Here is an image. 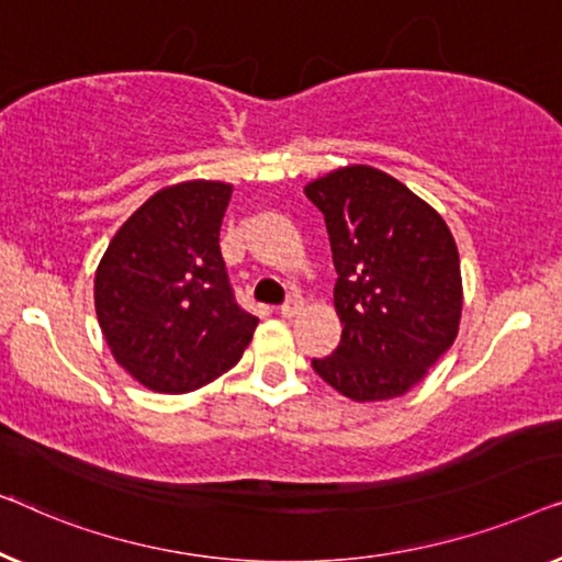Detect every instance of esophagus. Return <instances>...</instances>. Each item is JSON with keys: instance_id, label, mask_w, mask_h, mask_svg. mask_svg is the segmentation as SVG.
Segmentation results:
<instances>
[{"instance_id": "esophagus-1", "label": "esophagus", "mask_w": 562, "mask_h": 562, "mask_svg": "<svg viewBox=\"0 0 562 562\" xmlns=\"http://www.w3.org/2000/svg\"><path fill=\"white\" fill-rule=\"evenodd\" d=\"M300 303H303V300H300V295H295V292H292V295L280 305L282 318H292V315L300 311Z\"/></svg>"}]
</instances>
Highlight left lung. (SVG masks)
Wrapping results in <instances>:
<instances>
[{"label":"left lung","mask_w":562,"mask_h":562,"mask_svg":"<svg viewBox=\"0 0 562 562\" xmlns=\"http://www.w3.org/2000/svg\"><path fill=\"white\" fill-rule=\"evenodd\" d=\"M326 216L341 344L313 369L357 402L392 400L456 341L463 290L453 234L428 203L369 165L305 186Z\"/></svg>","instance_id":"obj_1"}]
</instances>
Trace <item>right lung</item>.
I'll return each instance as SVG.
<instances>
[{
  "instance_id": "right-lung-1",
  "label": "right lung",
  "mask_w": 562,
  "mask_h": 562,
  "mask_svg": "<svg viewBox=\"0 0 562 562\" xmlns=\"http://www.w3.org/2000/svg\"><path fill=\"white\" fill-rule=\"evenodd\" d=\"M232 186L191 180L145 201L114 234L93 282L114 359L153 392L183 394L241 359L257 318L218 247Z\"/></svg>"
}]
</instances>
